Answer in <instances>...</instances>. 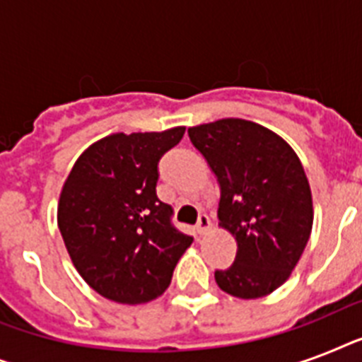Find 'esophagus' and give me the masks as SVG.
I'll list each match as a JSON object with an SVG mask.
<instances>
[{
  "label": "esophagus",
  "instance_id": "34e87169",
  "mask_svg": "<svg viewBox=\"0 0 362 362\" xmlns=\"http://www.w3.org/2000/svg\"><path fill=\"white\" fill-rule=\"evenodd\" d=\"M212 229V221L206 214H201L199 216V221H197V233L199 235H206V233Z\"/></svg>",
  "mask_w": 362,
  "mask_h": 362
}]
</instances>
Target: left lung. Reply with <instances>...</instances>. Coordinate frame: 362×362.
<instances>
[{
  "mask_svg": "<svg viewBox=\"0 0 362 362\" xmlns=\"http://www.w3.org/2000/svg\"><path fill=\"white\" fill-rule=\"evenodd\" d=\"M220 184V227L237 240V257L216 270L233 297L261 298L291 276L308 244L314 204L303 163L280 135L242 118L187 129Z\"/></svg>",
  "mask_w": 362,
  "mask_h": 362,
  "instance_id": "1",
  "label": "left lung"
}]
</instances>
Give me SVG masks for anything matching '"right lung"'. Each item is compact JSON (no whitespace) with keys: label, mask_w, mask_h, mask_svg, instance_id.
Listing matches in <instances>:
<instances>
[{"label":"right lung","mask_w":362,"mask_h":362,"mask_svg":"<svg viewBox=\"0 0 362 362\" xmlns=\"http://www.w3.org/2000/svg\"><path fill=\"white\" fill-rule=\"evenodd\" d=\"M186 127L112 133L78 156L58 203V227L71 261L93 291L142 304L169 287L193 238L170 223L156 193L158 161Z\"/></svg>","instance_id":"obj_1"}]
</instances>
